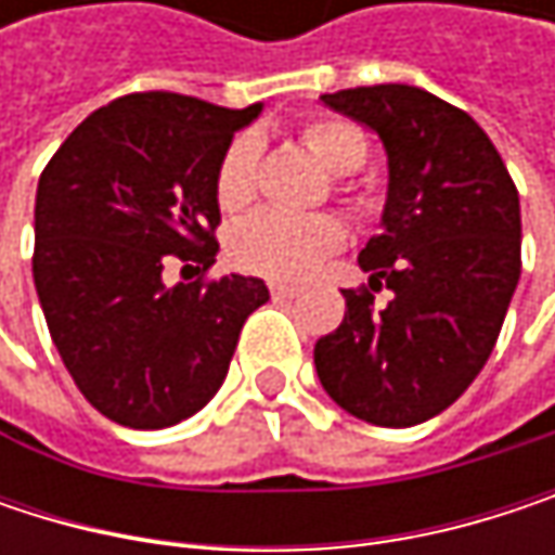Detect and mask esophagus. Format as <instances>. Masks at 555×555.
Masks as SVG:
<instances>
[{
	"instance_id": "obj_1",
	"label": "esophagus",
	"mask_w": 555,
	"mask_h": 555,
	"mask_svg": "<svg viewBox=\"0 0 555 555\" xmlns=\"http://www.w3.org/2000/svg\"><path fill=\"white\" fill-rule=\"evenodd\" d=\"M270 292H273V298H295V295H298V285H288V282H270Z\"/></svg>"
}]
</instances>
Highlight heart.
Segmentation results:
<instances>
[{
	"instance_id": "heart-1",
	"label": "heart",
	"mask_w": 555,
	"mask_h": 555,
	"mask_svg": "<svg viewBox=\"0 0 555 555\" xmlns=\"http://www.w3.org/2000/svg\"><path fill=\"white\" fill-rule=\"evenodd\" d=\"M305 147L334 176H347L366 164V134L344 118H318L301 131ZM257 138L244 134L228 144L215 172V195L224 211H244L257 192ZM344 244V228L331 215H285L260 211L244 221L231 237V257L237 267L270 279L308 276L327 254Z\"/></svg>"
}]
</instances>
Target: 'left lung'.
Wrapping results in <instances>:
<instances>
[{"instance_id":"1","label":"left lung","mask_w":555,"mask_h":555,"mask_svg":"<svg viewBox=\"0 0 555 555\" xmlns=\"http://www.w3.org/2000/svg\"><path fill=\"white\" fill-rule=\"evenodd\" d=\"M321 102L373 134L388 160L379 234L360 250L372 293L314 344L324 391L353 417L411 427L450 408L482 373L520 279V202L489 134L456 105L404 82Z\"/></svg>"}]
</instances>
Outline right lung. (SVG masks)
Listing matches in <instances>:
<instances>
[{
    "label": "right lung",
    "instance_id": "add662e5",
    "mask_svg": "<svg viewBox=\"0 0 555 555\" xmlns=\"http://www.w3.org/2000/svg\"><path fill=\"white\" fill-rule=\"evenodd\" d=\"M263 105L221 108L134 92L92 112L51 157L35 198V288L86 401L134 430L172 427L221 388L257 276L167 285L169 257L215 263V172Z\"/></svg>",
    "mask_w": 555,
    "mask_h": 555
}]
</instances>
